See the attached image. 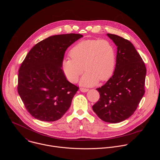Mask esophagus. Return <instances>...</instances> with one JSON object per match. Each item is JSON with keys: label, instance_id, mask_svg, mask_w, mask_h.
Instances as JSON below:
<instances>
[{"label": "esophagus", "instance_id": "obj_1", "mask_svg": "<svg viewBox=\"0 0 160 160\" xmlns=\"http://www.w3.org/2000/svg\"><path fill=\"white\" fill-rule=\"evenodd\" d=\"M80 90L81 91V92H88V89L84 88H80Z\"/></svg>", "mask_w": 160, "mask_h": 160}]
</instances>
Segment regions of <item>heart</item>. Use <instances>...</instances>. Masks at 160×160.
<instances>
[{"label": "heart", "instance_id": "heart-1", "mask_svg": "<svg viewBox=\"0 0 160 160\" xmlns=\"http://www.w3.org/2000/svg\"><path fill=\"white\" fill-rule=\"evenodd\" d=\"M70 55L71 58L62 60V70L66 78L72 83L77 82L85 70L86 72L81 78L80 84L92 87L99 79L101 81L109 79L115 70V49L106 39L80 41L71 49Z\"/></svg>", "mask_w": 160, "mask_h": 160}]
</instances>
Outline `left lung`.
<instances>
[{
  "label": "left lung",
  "mask_w": 160,
  "mask_h": 160,
  "mask_svg": "<svg viewBox=\"0 0 160 160\" xmlns=\"http://www.w3.org/2000/svg\"><path fill=\"white\" fill-rule=\"evenodd\" d=\"M107 36L117 46L116 66L112 76L98 88L99 100L92 109L106 122H123L133 115L145 90V64L133 45L117 35Z\"/></svg>",
  "instance_id": "1"
}]
</instances>
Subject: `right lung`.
<instances>
[{
    "label": "right lung",
    "mask_w": 160,
    "mask_h": 160,
    "mask_svg": "<svg viewBox=\"0 0 160 160\" xmlns=\"http://www.w3.org/2000/svg\"><path fill=\"white\" fill-rule=\"evenodd\" d=\"M82 37L75 33L49 37L33 46L22 62L18 92L35 118L54 122L70 107L78 87L66 80L62 61L67 48Z\"/></svg>",
    "instance_id": "right-lung-1"
}]
</instances>
